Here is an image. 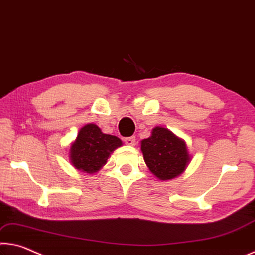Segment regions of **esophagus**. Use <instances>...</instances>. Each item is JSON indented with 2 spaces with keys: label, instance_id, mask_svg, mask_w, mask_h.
I'll return each instance as SVG.
<instances>
[{
  "label": "esophagus",
  "instance_id": "1",
  "mask_svg": "<svg viewBox=\"0 0 255 255\" xmlns=\"http://www.w3.org/2000/svg\"><path fill=\"white\" fill-rule=\"evenodd\" d=\"M124 143L128 145H134L135 144V136H128L124 139Z\"/></svg>",
  "mask_w": 255,
  "mask_h": 255
}]
</instances>
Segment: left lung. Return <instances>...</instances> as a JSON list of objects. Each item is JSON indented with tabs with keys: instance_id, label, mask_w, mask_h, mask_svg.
I'll use <instances>...</instances> for the list:
<instances>
[{
	"instance_id": "1",
	"label": "left lung",
	"mask_w": 255,
	"mask_h": 255,
	"mask_svg": "<svg viewBox=\"0 0 255 255\" xmlns=\"http://www.w3.org/2000/svg\"><path fill=\"white\" fill-rule=\"evenodd\" d=\"M145 165L160 181H169L181 175L192 156L186 142L164 127L152 128L151 135L141 141Z\"/></svg>"
}]
</instances>
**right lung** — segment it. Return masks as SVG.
<instances>
[{
    "label": "right lung",
    "mask_w": 255,
    "mask_h": 255,
    "mask_svg": "<svg viewBox=\"0 0 255 255\" xmlns=\"http://www.w3.org/2000/svg\"><path fill=\"white\" fill-rule=\"evenodd\" d=\"M122 144L118 136L104 134L98 125L86 124L70 145L69 160L80 172L97 173L106 164L112 152Z\"/></svg>",
    "instance_id": "right-lung-1"
}]
</instances>
